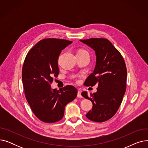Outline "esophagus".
I'll use <instances>...</instances> for the list:
<instances>
[{
  "label": "esophagus",
  "instance_id": "1",
  "mask_svg": "<svg viewBox=\"0 0 148 148\" xmlns=\"http://www.w3.org/2000/svg\"><path fill=\"white\" fill-rule=\"evenodd\" d=\"M81 93H82V91L79 90L78 92H77V97H78V98H82V96L81 95Z\"/></svg>",
  "mask_w": 148,
  "mask_h": 148
}]
</instances>
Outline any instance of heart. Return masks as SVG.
Segmentation results:
<instances>
[{
	"instance_id": "b5f03b06",
	"label": "heart",
	"mask_w": 148,
	"mask_h": 148,
	"mask_svg": "<svg viewBox=\"0 0 148 148\" xmlns=\"http://www.w3.org/2000/svg\"><path fill=\"white\" fill-rule=\"evenodd\" d=\"M82 50H80V51H82Z\"/></svg>"
}]
</instances>
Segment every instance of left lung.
<instances>
[{
  "label": "left lung",
  "mask_w": 148,
  "mask_h": 148,
  "mask_svg": "<svg viewBox=\"0 0 148 148\" xmlns=\"http://www.w3.org/2000/svg\"><path fill=\"white\" fill-rule=\"evenodd\" d=\"M81 42L94 49L96 65L84 84L94 86L98 84L97 91L90 97L87 92L82 95L90 100L93 107L86 116L89 120L103 122L112 118L117 112L126 91L127 67L120 52L106 38H90Z\"/></svg>",
  "instance_id": "1"
}]
</instances>
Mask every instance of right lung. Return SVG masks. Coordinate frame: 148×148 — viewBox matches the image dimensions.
<instances>
[{
  "label": "right lung",
  "instance_id": "add662e5",
  "mask_svg": "<svg viewBox=\"0 0 148 148\" xmlns=\"http://www.w3.org/2000/svg\"><path fill=\"white\" fill-rule=\"evenodd\" d=\"M71 43L60 39H44L30 49L25 59L22 81L26 98L34 114L44 122L62 119L66 105L77 97V89L71 85L59 90L50 86L53 77L59 73V54Z\"/></svg>",
  "mask_w": 148,
  "mask_h": 148
}]
</instances>
